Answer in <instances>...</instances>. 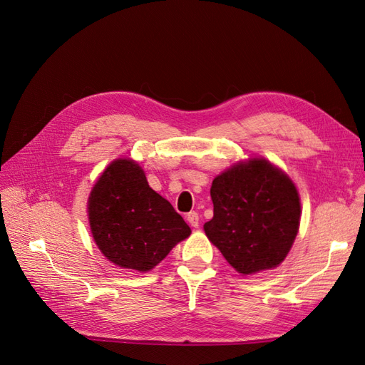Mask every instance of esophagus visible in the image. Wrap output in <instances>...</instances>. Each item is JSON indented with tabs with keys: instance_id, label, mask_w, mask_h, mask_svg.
<instances>
[{
	"instance_id": "1",
	"label": "esophagus",
	"mask_w": 365,
	"mask_h": 365,
	"mask_svg": "<svg viewBox=\"0 0 365 365\" xmlns=\"http://www.w3.org/2000/svg\"><path fill=\"white\" fill-rule=\"evenodd\" d=\"M187 222H189L193 228H197L200 227V215H197L196 212H190L189 215H187Z\"/></svg>"
}]
</instances>
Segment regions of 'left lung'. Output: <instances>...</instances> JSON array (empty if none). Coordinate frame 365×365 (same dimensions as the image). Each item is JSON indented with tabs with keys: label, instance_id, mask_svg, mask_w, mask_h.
Here are the masks:
<instances>
[{
	"label": "left lung",
	"instance_id": "1",
	"mask_svg": "<svg viewBox=\"0 0 365 365\" xmlns=\"http://www.w3.org/2000/svg\"><path fill=\"white\" fill-rule=\"evenodd\" d=\"M212 244L242 274L280 264L300 225V197L282 170L263 158L239 163L213 180Z\"/></svg>",
	"mask_w": 365,
	"mask_h": 365
}]
</instances>
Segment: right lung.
Masks as SVG:
<instances>
[{
	"mask_svg": "<svg viewBox=\"0 0 365 365\" xmlns=\"http://www.w3.org/2000/svg\"><path fill=\"white\" fill-rule=\"evenodd\" d=\"M91 233L103 256L117 267L146 272L190 236L172 204L152 190L145 172L117 160L96 182L88 201Z\"/></svg>",
	"mask_w": 365,
	"mask_h": 365,
	"instance_id": "1",
	"label": "right lung"
}]
</instances>
